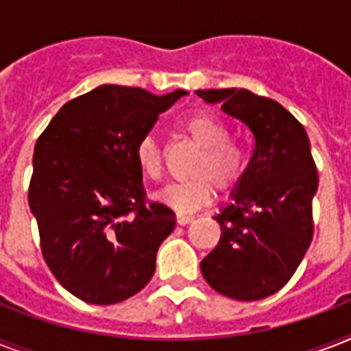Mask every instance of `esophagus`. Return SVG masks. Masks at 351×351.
<instances>
[{
    "label": "esophagus",
    "instance_id": "esophagus-1",
    "mask_svg": "<svg viewBox=\"0 0 351 351\" xmlns=\"http://www.w3.org/2000/svg\"><path fill=\"white\" fill-rule=\"evenodd\" d=\"M193 222V217L189 215H176V224L178 226H187Z\"/></svg>",
    "mask_w": 351,
    "mask_h": 351
}]
</instances>
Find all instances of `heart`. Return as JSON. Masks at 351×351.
Returning <instances> with one entry per match:
<instances>
[{"instance_id": "heart-1", "label": "heart", "mask_w": 351, "mask_h": 351, "mask_svg": "<svg viewBox=\"0 0 351 351\" xmlns=\"http://www.w3.org/2000/svg\"><path fill=\"white\" fill-rule=\"evenodd\" d=\"M182 134L198 147L187 175L191 178L175 182L156 193V198L176 213H193L208 206L217 191L228 193L239 186L245 173V156L228 142V129L209 114H193L180 123ZM134 158L149 180L164 175V151L156 138L145 134L134 145Z\"/></svg>"}]
</instances>
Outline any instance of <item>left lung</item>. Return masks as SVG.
Instances as JSON below:
<instances>
[{"label":"left lung","mask_w":351,"mask_h":351,"mask_svg":"<svg viewBox=\"0 0 351 351\" xmlns=\"http://www.w3.org/2000/svg\"><path fill=\"white\" fill-rule=\"evenodd\" d=\"M197 95L250 129L253 156L233 204L220 211L217 247L202 262L206 282L234 300L277 293L293 277L313 239V195L319 186L304 127L278 101L245 89Z\"/></svg>","instance_id":"obj_1"}]
</instances>
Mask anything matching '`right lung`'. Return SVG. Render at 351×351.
<instances>
[{
    "mask_svg": "<svg viewBox=\"0 0 351 351\" xmlns=\"http://www.w3.org/2000/svg\"><path fill=\"white\" fill-rule=\"evenodd\" d=\"M184 95L100 85L67 101L36 142L29 206L41 255L84 302L117 304L153 277L175 213L147 200L134 145Z\"/></svg>",
    "mask_w": 351,
    "mask_h": 351,
    "instance_id": "obj_1",
    "label": "right lung"
}]
</instances>
